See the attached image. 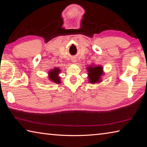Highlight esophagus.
Wrapping results in <instances>:
<instances>
[{
	"label": "esophagus",
	"mask_w": 147,
	"mask_h": 147,
	"mask_svg": "<svg viewBox=\"0 0 147 147\" xmlns=\"http://www.w3.org/2000/svg\"><path fill=\"white\" fill-rule=\"evenodd\" d=\"M75 61H76V60H75Z\"/></svg>",
	"instance_id": "34e87169"
}]
</instances>
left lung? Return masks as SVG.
Wrapping results in <instances>:
<instances>
[{"instance_id": "obj_1", "label": "left lung", "mask_w": 147, "mask_h": 147, "mask_svg": "<svg viewBox=\"0 0 147 147\" xmlns=\"http://www.w3.org/2000/svg\"><path fill=\"white\" fill-rule=\"evenodd\" d=\"M103 69L102 67H88V71L89 82L92 84L98 83L100 82V76L102 74Z\"/></svg>"}]
</instances>
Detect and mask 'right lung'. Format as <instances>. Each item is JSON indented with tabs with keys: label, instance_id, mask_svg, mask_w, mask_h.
Listing matches in <instances>:
<instances>
[{
	"label": "right lung",
	"instance_id": "right-lung-1",
	"mask_svg": "<svg viewBox=\"0 0 147 147\" xmlns=\"http://www.w3.org/2000/svg\"><path fill=\"white\" fill-rule=\"evenodd\" d=\"M59 72H60V70L58 68H54L53 70H51V71H49V79L54 82V83L56 84H59L61 82H60V78L58 76V74Z\"/></svg>",
	"mask_w": 147,
	"mask_h": 147
}]
</instances>
